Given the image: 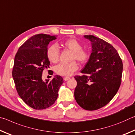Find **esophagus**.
Returning a JSON list of instances; mask_svg holds the SVG:
<instances>
[{
    "instance_id": "esophagus-1",
    "label": "esophagus",
    "mask_w": 135,
    "mask_h": 135,
    "mask_svg": "<svg viewBox=\"0 0 135 135\" xmlns=\"http://www.w3.org/2000/svg\"><path fill=\"white\" fill-rule=\"evenodd\" d=\"M70 79V77H64V80L65 81H67Z\"/></svg>"
}]
</instances>
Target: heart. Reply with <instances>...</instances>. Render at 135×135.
<instances>
[{"label":"heart","mask_w":135,"mask_h":135,"mask_svg":"<svg viewBox=\"0 0 135 135\" xmlns=\"http://www.w3.org/2000/svg\"><path fill=\"white\" fill-rule=\"evenodd\" d=\"M61 45L66 49L73 52L71 60H76L79 63L83 64L88 61L89 58V53L86 49H82V45L75 38H68L64 40ZM59 49L56 45H52L47 48L46 56L50 62L56 63L59 58ZM78 69V65L75 61L64 64L61 63L55 68V71L57 74L62 76H71L73 73Z\"/></svg>","instance_id":"obj_1"}]
</instances>
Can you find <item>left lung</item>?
Here are the masks:
<instances>
[{"label": "left lung", "instance_id": "obj_1", "mask_svg": "<svg viewBox=\"0 0 135 135\" xmlns=\"http://www.w3.org/2000/svg\"><path fill=\"white\" fill-rule=\"evenodd\" d=\"M84 37L91 42L92 51L81 71L84 75L74 77V97L81 108L93 111L106 105L117 93L122 82L123 62L111 44L92 35Z\"/></svg>", "mask_w": 135, "mask_h": 135}]
</instances>
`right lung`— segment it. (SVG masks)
<instances>
[{"label": "right lung", "instance_id": "right-lung-1", "mask_svg": "<svg viewBox=\"0 0 135 135\" xmlns=\"http://www.w3.org/2000/svg\"><path fill=\"white\" fill-rule=\"evenodd\" d=\"M56 38V36L36 35L24 42L15 55L12 77L16 89L25 103L33 109H43L53 105L64 82L58 75L51 81L42 79L43 71L50 65L47 45Z\"/></svg>", "mask_w": 135, "mask_h": 135}]
</instances>
